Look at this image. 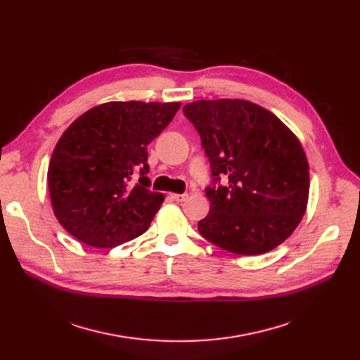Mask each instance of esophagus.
Returning a JSON list of instances; mask_svg holds the SVG:
<instances>
[{
  "label": "esophagus",
  "mask_w": 360,
  "mask_h": 360,
  "mask_svg": "<svg viewBox=\"0 0 360 360\" xmlns=\"http://www.w3.org/2000/svg\"><path fill=\"white\" fill-rule=\"evenodd\" d=\"M170 197H172V200H175L178 202H182L188 198V194L186 193H184V194H170Z\"/></svg>",
  "instance_id": "1"
}]
</instances>
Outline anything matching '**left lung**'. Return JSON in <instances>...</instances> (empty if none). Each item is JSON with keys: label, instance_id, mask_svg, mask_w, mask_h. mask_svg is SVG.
<instances>
[{"label": "left lung", "instance_id": "8db88e82", "mask_svg": "<svg viewBox=\"0 0 360 360\" xmlns=\"http://www.w3.org/2000/svg\"><path fill=\"white\" fill-rule=\"evenodd\" d=\"M182 112L200 134L212 170L201 236L239 255L274 250L305 214L309 193L307 156L293 132L247 101H197ZM221 177L229 184L221 186Z\"/></svg>", "mask_w": 360, "mask_h": 360}]
</instances>
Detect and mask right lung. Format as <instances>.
I'll use <instances>...</instances> for the list:
<instances>
[{"mask_svg":"<svg viewBox=\"0 0 360 360\" xmlns=\"http://www.w3.org/2000/svg\"><path fill=\"white\" fill-rule=\"evenodd\" d=\"M179 102H109L75 120L48 167L53 213L75 239L113 248L144 233L163 195L148 190L147 146L174 120ZM139 175V181L131 178Z\"/></svg>","mask_w":360,"mask_h":360,"instance_id":"add662e5","label":"right lung"}]
</instances>
